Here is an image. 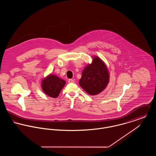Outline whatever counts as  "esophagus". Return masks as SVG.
<instances>
[{
    "label": "esophagus",
    "instance_id": "esophagus-1",
    "mask_svg": "<svg viewBox=\"0 0 156 156\" xmlns=\"http://www.w3.org/2000/svg\"><path fill=\"white\" fill-rule=\"evenodd\" d=\"M74 81L73 79H68V83H74Z\"/></svg>",
    "mask_w": 156,
    "mask_h": 156
}]
</instances>
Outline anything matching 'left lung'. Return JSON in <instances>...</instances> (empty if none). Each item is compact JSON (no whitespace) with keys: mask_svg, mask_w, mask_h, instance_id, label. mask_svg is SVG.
Here are the masks:
<instances>
[{"mask_svg":"<svg viewBox=\"0 0 156 156\" xmlns=\"http://www.w3.org/2000/svg\"><path fill=\"white\" fill-rule=\"evenodd\" d=\"M109 81V74L106 66L101 59L94 56L92 63L83 69L79 85L89 95H95L106 88Z\"/></svg>","mask_w":156,"mask_h":156,"instance_id":"left-lung-1","label":"left lung"}]
</instances>
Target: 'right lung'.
<instances>
[{"label": "right lung", "instance_id": "obj_1", "mask_svg": "<svg viewBox=\"0 0 156 156\" xmlns=\"http://www.w3.org/2000/svg\"><path fill=\"white\" fill-rule=\"evenodd\" d=\"M66 81L54 74H50L44 78L41 83L43 90L52 98L58 97L61 89L66 84Z\"/></svg>", "mask_w": 156, "mask_h": 156}]
</instances>
